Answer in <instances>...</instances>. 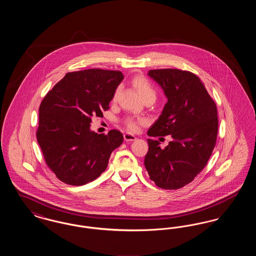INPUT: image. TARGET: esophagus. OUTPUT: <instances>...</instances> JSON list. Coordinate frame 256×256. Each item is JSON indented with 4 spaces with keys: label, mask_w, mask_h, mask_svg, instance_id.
Returning a JSON list of instances; mask_svg holds the SVG:
<instances>
[{
    "label": "esophagus",
    "mask_w": 256,
    "mask_h": 256,
    "mask_svg": "<svg viewBox=\"0 0 256 256\" xmlns=\"http://www.w3.org/2000/svg\"><path fill=\"white\" fill-rule=\"evenodd\" d=\"M124 141L126 142H132L136 140V136L134 134H130V132H126L124 134Z\"/></svg>",
    "instance_id": "esophagus-1"
}]
</instances>
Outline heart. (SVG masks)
Here are the masks:
<instances>
[{
  "label": "heart",
  "instance_id": "b5f03b06",
  "mask_svg": "<svg viewBox=\"0 0 256 256\" xmlns=\"http://www.w3.org/2000/svg\"><path fill=\"white\" fill-rule=\"evenodd\" d=\"M134 86H135V88L138 90V92L140 93L141 97L143 98L144 100L146 98H154L156 100V89L154 88V86H152L148 80H146L145 78L143 76H136L134 80ZM117 96V92L115 93L114 95V100L116 98ZM124 122L128 126V130H136L138 128V126L139 124L142 122L141 119H134L132 117H128L124 120Z\"/></svg>",
  "mask_w": 256,
  "mask_h": 256
}]
</instances>
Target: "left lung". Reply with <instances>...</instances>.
<instances>
[{"instance_id": "obj_1", "label": "left lung", "mask_w": 256, "mask_h": 256, "mask_svg": "<svg viewBox=\"0 0 256 256\" xmlns=\"http://www.w3.org/2000/svg\"><path fill=\"white\" fill-rule=\"evenodd\" d=\"M148 76L168 100L148 135H170L172 141L161 148L158 140L148 139L144 164L158 187L178 189L191 182L211 156L218 134L217 108L200 80L191 72L158 69L150 70Z\"/></svg>"}]
</instances>
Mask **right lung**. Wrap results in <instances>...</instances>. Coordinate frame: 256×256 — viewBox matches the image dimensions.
I'll return each mask as SVG.
<instances>
[{
	"instance_id": "right-lung-1",
	"label": "right lung",
	"mask_w": 256,
	"mask_h": 256,
	"mask_svg": "<svg viewBox=\"0 0 256 256\" xmlns=\"http://www.w3.org/2000/svg\"><path fill=\"white\" fill-rule=\"evenodd\" d=\"M124 76L119 71L88 69L67 73L39 108L37 142L50 169L74 186L95 180L104 172L122 134L91 130L93 115L102 116Z\"/></svg>"
}]
</instances>
